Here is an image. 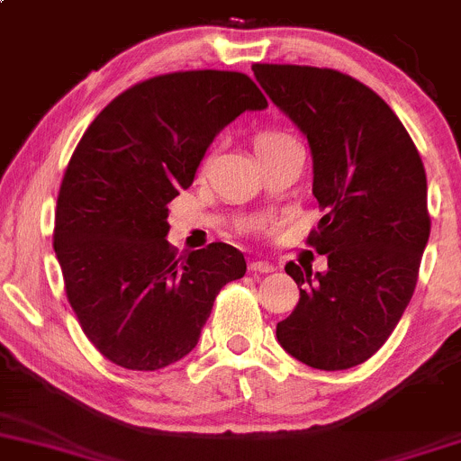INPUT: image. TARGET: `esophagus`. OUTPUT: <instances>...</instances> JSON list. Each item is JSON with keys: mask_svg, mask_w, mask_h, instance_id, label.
<instances>
[{"mask_svg": "<svg viewBox=\"0 0 461 461\" xmlns=\"http://www.w3.org/2000/svg\"><path fill=\"white\" fill-rule=\"evenodd\" d=\"M249 268L253 270V273H273L275 266L270 262H262V259H253V262L249 264Z\"/></svg>", "mask_w": 461, "mask_h": 461, "instance_id": "esophagus-1", "label": "esophagus"}]
</instances>
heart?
Here are the masks:
<instances>
[{
    "label": "heart",
    "instance_id": "heart-1",
    "mask_svg": "<svg viewBox=\"0 0 461 461\" xmlns=\"http://www.w3.org/2000/svg\"><path fill=\"white\" fill-rule=\"evenodd\" d=\"M284 141H293V137L284 135V132H277V131H264V132H259L258 140H255V150H258V153H262V150L273 149V146L284 144Z\"/></svg>",
    "mask_w": 461,
    "mask_h": 461
}]
</instances>
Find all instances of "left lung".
Instances as JSON below:
<instances>
[{"label": "left lung", "instance_id": "left-lung-1", "mask_svg": "<svg viewBox=\"0 0 461 461\" xmlns=\"http://www.w3.org/2000/svg\"><path fill=\"white\" fill-rule=\"evenodd\" d=\"M253 73L306 135L312 195L326 212L308 244L329 268L286 264L300 302L277 341L306 366L346 371L382 348L415 293L430 235L424 164L400 117L350 75L293 64Z\"/></svg>", "mask_w": 461, "mask_h": 461}]
</instances>
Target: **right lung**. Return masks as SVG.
Instances as JSON below:
<instances>
[{"label": "right lung", "instance_id": "obj_1", "mask_svg": "<svg viewBox=\"0 0 461 461\" xmlns=\"http://www.w3.org/2000/svg\"><path fill=\"white\" fill-rule=\"evenodd\" d=\"M266 106L244 73L158 75L117 95L79 140L53 246L79 326L117 366L159 371L191 353L217 293L244 277V255L224 241L177 258L166 220L217 132Z\"/></svg>", "mask_w": 461, "mask_h": 461}]
</instances>
